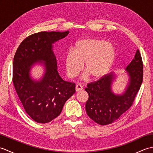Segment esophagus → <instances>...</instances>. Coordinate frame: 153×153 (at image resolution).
<instances>
[{
	"label": "esophagus",
	"instance_id": "esophagus-1",
	"mask_svg": "<svg viewBox=\"0 0 153 153\" xmlns=\"http://www.w3.org/2000/svg\"><path fill=\"white\" fill-rule=\"evenodd\" d=\"M83 86L82 85H80V84H78V85H76V91H82L83 90Z\"/></svg>",
	"mask_w": 153,
	"mask_h": 153
}]
</instances>
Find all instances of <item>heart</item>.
<instances>
[{"label":"heart","instance_id":"b5f03b06","mask_svg":"<svg viewBox=\"0 0 153 153\" xmlns=\"http://www.w3.org/2000/svg\"><path fill=\"white\" fill-rule=\"evenodd\" d=\"M116 56L115 48L108 41L94 38L79 40L75 44L74 51H68L65 56L66 74L70 78L77 76L85 63L87 74L94 80L100 79L109 72Z\"/></svg>","mask_w":153,"mask_h":153}]
</instances>
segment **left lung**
<instances>
[{
	"label": "left lung",
	"mask_w": 153,
	"mask_h": 153,
	"mask_svg": "<svg viewBox=\"0 0 153 153\" xmlns=\"http://www.w3.org/2000/svg\"><path fill=\"white\" fill-rule=\"evenodd\" d=\"M126 70L129 76V82L122 95L112 93L111 84L114 76L110 73L96 82L88 83L85 89L89 94L85 105L86 112L99 125L105 126L117 121L133 105L143 77V64L139 49Z\"/></svg>",
	"instance_id": "left-lung-1"
}]
</instances>
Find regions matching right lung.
<instances>
[{
	"label": "right lung",
	"instance_id": "right-lung-1",
	"mask_svg": "<svg viewBox=\"0 0 153 153\" xmlns=\"http://www.w3.org/2000/svg\"><path fill=\"white\" fill-rule=\"evenodd\" d=\"M68 33L66 31L32 34L22 42L15 53L12 82L25 112L37 123H48L56 118L66 100L76 92L75 83L63 80L58 74L53 51L54 42ZM39 61L44 62L45 73L36 82L30 78L29 71Z\"/></svg>",
	"mask_w": 153,
	"mask_h": 153
}]
</instances>
